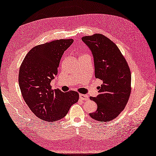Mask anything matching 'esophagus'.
I'll list each match as a JSON object with an SVG mask.
<instances>
[{"mask_svg": "<svg viewBox=\"0 0 156 156\" xmlns=\"http://www.w3.org/2000/svg\"><path fill=\"white\" fill-rule=\"evenodd\" d=\"M79 98H80L81 100H87L89 99L87 95L85 94H79Z\"/></svg>", "mask_w": 156, "mask_h": 156, "instance_id": "34e87169", "label": "esophagus"}]
</instances>
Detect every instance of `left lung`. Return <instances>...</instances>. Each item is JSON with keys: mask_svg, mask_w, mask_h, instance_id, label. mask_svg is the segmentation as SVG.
Here are the masks:
<instances>
[{"mask_svg": "<svg viewBox=\"0 0 156 156\" xmlns=\"http://www.w3.org/2000/svg\"><path fill=\"white\" fill-rule=\"evenodd\" d=\"M83 42L90 48L94 56L95 77L102 81L98 96L90 97L97 104L92 119L109 122L125 108L131 91V74L125 57L119 48L102 34L83 36Z\"/></svg>", "mask_w": 156, "mask_h": 156, "instance_id": "obj_1", "label": "left lung"}]
</instances>
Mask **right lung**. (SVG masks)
Listing matches in <instances>:
<instances>
[{"label":"right lung","instance_id":"add662e5","mask_svg":"<svg viewBox=\"0 0 156 156\" xmlns=\"http://www.w3.org/2000/svg\"><path fill=\"white\" fill-rule=\"evenodd\" d=\"M73 39L58 40L34 47L25 56L19 73L22 96L38 118L48 122L60 120L77 102L79 94L53 90L50 82L58 73V67L65 50Z\"/></svg>","mask_w":156,"mask_h":156}]
</instances>
